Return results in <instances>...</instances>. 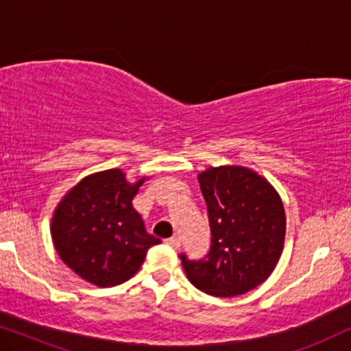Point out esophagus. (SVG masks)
Wrapping results in <instances>:
<instances>
[{"label":"esophagus","mask_w":351,"mask_h":351,"mask_svg":"<svg viewBox=\"0 0 351 351\" xmlns=\"http://www.w3.org/2000/svg\"><path fill=\"white\" fill-rule=\"evenodd\" d=\"M165 243L167 244V246H171L172 249H179V247H180V239H179V238H176V237L167 238Z\"/></svg>","instance_id":"34e87169"}]
</instances>
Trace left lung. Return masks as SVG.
<instances>
[{
  "mask_svg": "<svg viewBox=\"0 0 351 351\" xmlns=\"http://www.w3.org/2000/svg\"><path fill=\"white\" fill-rule=\"evenodd\" d=\"M208 206L210 247L199 261L180 254L191 285L234 297L262 285L280 261L286 214L276 190L247 167H209L198 176Z\"/></svg>",
  "mask_w": 351,
  "mask_h": 351,
  "instance_id": "1",
  "label": "left lung"
}]
</instances>
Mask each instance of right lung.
<instances>
[{
    "label": "right lung",
    "instance_id": "1",
    "mask_svg": "<svg viewBox=\"0 0 351 351\" xmlns=\"http://www.w3.org/2000/svg\"><path fill=\"white\" fill-rule=\"evenodd\" d=\"M143 180L129 184L121 169L84 177L64 196L51 223L52 243L76 275L112 287L136 275L147 251L161 239L148 234L132 208Z\"/></svg>",
    "mask_w": 351,
    "mask_h": 351
}]
</instances>
